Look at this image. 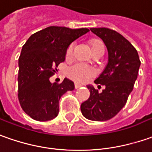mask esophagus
Here are the masks:
<instances>
[{
	"label": "esophagus",
	"mask_w": 152,
	"mask_h": 152,
	"mask_svg": "<svg viewBox=\"0 0 152 152\" xmlns=\"http://www.w3.org/2000/svg\"><path fill=\"white\" fill-rule=\"evenodd\" d=\"M82 85L81 84H79V83H75V84H74V87H75V88H80Z\"/></svg>",
	"instance_id": "esophagus-1"
}]
</instances>
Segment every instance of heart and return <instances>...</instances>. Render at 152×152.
<instances>
[{"mask_svg": "<svg viewBox=\"0 0 152 152\" xmlns=\"http://www.w3.org/2000/svg\"><path fill=\"white\" fill-rule=\"evenodd\" d=\"M99 45H102V42L99 40L96 39V40H92L90 42V46H91L92 51ZM73 50H74V45L73 44L69 45L66 51L67 58L71 57V55L73 53ZM94 74H95V71L92 67L82 64V63L74 64L69 66L67 69V75L71 79H73L76 82H78V83H84V82L88 81L89 78H92L94 75Z\"/></svg>", "mask_w": 152, "mask_h": 152, "instance_id": "1", "label": "heart"}]
</instances>
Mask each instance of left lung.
Segmentation results:
<instances>
[{
	"instance_id": "8db88e82",
	"label": "left lung",
	"mask_w": 152,
	"mask_h": 152,
	"mask_svg": "<svg viewBox=\"0 0 152 152\" xmlns=\"http://www.w3.org/2000/svg\"><path fill=\"white\" fill-rule=\"evenodd\" d=\"M90 31L102 39L108 50V64L94 80L105 88L99 93L93 85H87L90 96L80 108L86 119L105 121L125 106L137 78L140 61L136 49L119 32L105 27L90 28Z\"/></svg>"
}]
</instances>
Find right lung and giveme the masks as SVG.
I'll list each match as a JSON object with an SVG mask.
<instances>
[{
	"mask_svg": "<svg viewBox=\"0 0 152 152\" xmlns=\"http://www.w3.org/2000/svg\"><path fill=\"white\" fill-rule=\"evenodd\" d=\"M88 31V28L48 26L32 34L23 45L18 60V99L33 120L50 121L58 115L60 98L74 90V83L67 78L53 83L49 78L65 60L69 46Z\"/></svg>",
	"mask_w": 152,
	"mask_h": 152,
	"instance_id": "add662e5",
	"label": "right lung"
}]
</instances>
